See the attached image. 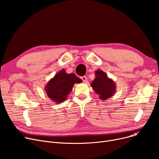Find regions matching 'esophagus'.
I'll return each mask as SVG.
<instances>
[{"label": "esophagus", "instance_id": "1", "mask_svg": "<svg viewBox=\"0 0 159 159\" xmlns=\"http://www.w3.org/2000/svg\"><path fill=\"white\" fill-rule=\"evenodd\" d=\"M81 79L82 80V81L85 82L87 81V77L86 76H83V77H81Z\"/></svg>", "mask_w": 159, "mask_h": 159}]
</instances>
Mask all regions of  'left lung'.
I'll return each mask as SVG.
<instances>
[{
    "mask_svg": "<svg viewBox=\"0 0 159 159\" xmlns=\"http://www.w3.org/2000/svg\"><path fill=\"white\" fill-rule=\"evenodd\" d=\"M95 78L91 84L99 98L106 101L112 97L116 91V84L113 79L107 77V74L101 70L95 71Z\"/></svg>",
    "mask_w": 159,
    "mask_h": 159,
    "instance_id": "1",
    "label": "left lung"
}]
</instances>
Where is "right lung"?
I'll return each mask as SVG.
<instances>
[{
  "label": "right lung",
  "mask_w": 159,
  "mask_h": 159,
  "mask_svg": "<svg viewBox=\"0 0 159 159\" xmlns=\"http://www.w3.org/2000/svg\"><path fill=\"white\" fill-rule=\"evenodd\" d=\"M82 81L75 73H66L65 70H62L48 81L44 89L48 97L53 102L59 104L66 101L75 83Z\"/></svg>",
  "instance_id": "add662e5"
}]
</instances>
